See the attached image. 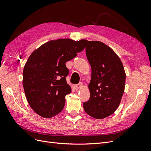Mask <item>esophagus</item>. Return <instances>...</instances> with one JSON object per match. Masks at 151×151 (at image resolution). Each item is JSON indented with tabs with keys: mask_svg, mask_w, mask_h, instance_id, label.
I'll return each mask as SVG.
<instances>
[{
	"mask_svg": "<svg viewBox=\"0 0 151 151\" xmlns=\"http://www.w3.org/2000/svg\"><path fill=\"white\" fill-rule=\"evenodd\" d=\"M82 86H83V83H80L79 84L76 85V86H74V88H75V89H76V90H78L79 89H80V88H81Z\"/></svg>",
	"mask_w": 151,
	"mask_h": 151,
	"instance_id": "1",
	"label": "esophagus"
}]
</instances>
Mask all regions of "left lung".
Masks as SVG:
<instances>
[{
  "label": "left lung",
  "instance_id": "8db88e82",
  "mask_svg": "<svg viewBox=\"0 0 151 151\" xmlns=\"http://www.w3.org/2000/svg\"><path fill=\"white\" fill-rule=\"evenodd\" d=\"M86 43L91 79L88 86L90 98L83 107L89 116L103 119L119 106L125 90V72L120 58L110 47L98 41L86 40Z\"/></svg>",
  "mask_w": 151,
  "mask_h": 151
}]
</instances>
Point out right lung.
I'll use <instances>...</instances> for the list:
<instances>
[{"label":"right lung","instance_id":"add662e5","mask_svg":"<svg viewBox=\"0 0 151 151\" xmlns=\"http://www.w3.org/2000/svg\"><path fill=\"white\" fill-rule=\"evenodd\" d=\"M85 44V40H51L30 55L24 67L22 84L27 101L38 115L50 118L62 111L65 96L71 93L65 63L83 51Z\"/></svg>","mask_w":151,"mask_h":151}]
</instances>
